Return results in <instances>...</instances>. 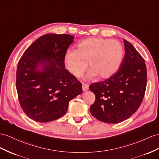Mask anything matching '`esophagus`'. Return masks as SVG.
I'll return each instance as SVG.
<instances>
[{
	"mask_svg": "<svg viewBox=\"0 0 159 159\" xmlns=\"http://www.w3.org/2000/svg\"><path fill=\"white\" fill-rule=\"evenodd\" d=\"M89 84L87 83H83L82 84V87H83V91H86L89 89Z\"/></svg>",
	"mask_w": 159,
	"mask_h": 159,
	"instance_id": "obj_1",
	"label": "esophagus"
}]
</instances>
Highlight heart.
Returning <instances> with one entry per match:
<instances>
[{
  "label": "heart",
  "instance_id": "b5f03b06",
  "mask_svg": "<svg viewBox=\"0 0 159 159\" xmlns=\"http://www.w3.org/2000/svg\"><path fill=\"white\" fill-rule=\"evenodd\" d=\"M124 55V49L117 40L101 38L85 39L77 45L76 51L68 50L64 62L68 71L80 78L87 68L89 79L98 75L101 79L111 76L118 70Z\"/></svg>",
  "mask_w": 159,
  "mask_h": 159
}]
</instances>
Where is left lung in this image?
<instances>
[{"instance_id":"obj_1","label":"left lung","mask_w":159,"mask_h":159,"mask_svg":"<svg viewBox=\"0 0 159 159\" xmlns=\"http://www.w3.org/2000/svg\"><path fill=\"white\" fill-rule=\"evenodd\" d=\"M124 43L125 55L118 71L89 87L95 95L91 113L105 123H120L131 117L139 108L146 91L147 72L144 60L127 40Z\"/></svg>"}]
</instances>
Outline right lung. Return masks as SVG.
Returning <instances> with one entry per match:
<instances>
[{"label": "right lung", "instance_id": "right-lung-1", "mask_svg": "<svg viewBox=\"0 0 159 159\" xmlns=\"http://www.w3.org/2000/svg\"><path fill=\"white\" fill-rule=\"evenodd\" d=\"M74 38L43 35L20 58L16 88L20 105L31 119L45 123L60 118L69 101L83 92L81 83L64 68V56Z\"/></svg>", "mask_w": 159, "mask_h": 159}]
</instances>
